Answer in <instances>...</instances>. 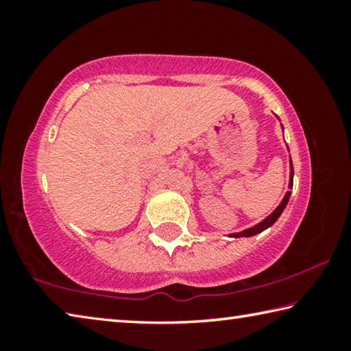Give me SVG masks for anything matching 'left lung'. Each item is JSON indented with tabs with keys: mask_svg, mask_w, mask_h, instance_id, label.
Here are the masks:
<instances>
[{
	"mask_svg": "<svg viewBox=\"0 0 351 351\" xmlns=\"http://www.w3.org/2000/svg\"><path fill=\"white\" fill-rule=\"evenodd\" d=\"M278 121H280V119H278ZM282 128H283V125H282ZM293 180H294V169H293V162H291V156H289V184H288V189L289 190L293 189ZM289 190H288L287 193H285V197L280 201V204H278L276 209L272 210V213H269V215L263 219V221H260L258 224L252 226V228H247L245 230H241V232L229 234V237H232V239H240V237H254V235H257L260 232H263V230H266L268 228H271V226L277 221L278 217L282 215V212L285 210V207H287V204H288L289 197H291Z\"/></svg>",
	"mask_w": 351,
	"mask_h": 351,
	"instance_id": "left-lung-1",
	"label": "left lung"
}]
</instances>
